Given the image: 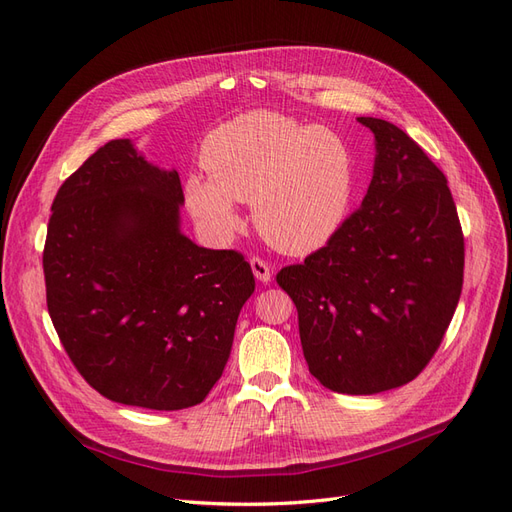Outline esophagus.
<instances>
[{"label": "esophagus", "mask_w": 512, "mask_h": 512, "mask_svg": "<svg viewBox=\"0 0 512 512\" xmlns=\"http://www.w3.org/2000/svg\"><path fill=\"white\" fill-rule=\"evenodd\" d=\"M250 265H252V271H254V275H256V280H258V282H262V284L271 282L273 271H271V267H269V262H265L262 258L254 256V258L250 260Z\"/></svg>", "instance_id": "34e87169"}]
</instances>
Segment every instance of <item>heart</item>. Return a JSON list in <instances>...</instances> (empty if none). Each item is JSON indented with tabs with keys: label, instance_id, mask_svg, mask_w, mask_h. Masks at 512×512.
<instances>
[{
	"label": "heart",
	"instance_id": "obj_1",
	"mask_svg": "<svg viewBox=\"0 0 512 512\" xmlns=\"http://www.w3.org/2000/svg\"><path fill=\"white\" fill-rule=\"evenodd\" d=\"M203 162L211 177L190 175L185 200L220 241L243 224L237 200L254 203L260 235L288 254L318 250L350 211L354 160L331 128H303L292 117L252 111L207 136Z\"/></svg>",
	"mask_w": 512,
	"mask_h": 512
}]
</instances>
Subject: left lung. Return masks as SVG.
I'll use <instances>...</instances> for the list:
<instances>
[{"mask_svg": "<svg viewBox=\"0 0 512 512\" xmlns=\"http://www.w3.org/2000/svg\"><path fill=\"white\" fill-rule=\"evenodd\" d=\"M374 132L361 207L301 265L277 273L322 386L374 395L414 380L440 348L463 286V232L442 170L393 123Z\"/></svg>", "mask_w": 512, "mask_h": 512, "instance_id": "obj_1", "label": "left lung"}]
</instances>
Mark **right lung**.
<instances>
[{"label":"right lung","instance_id":"right-lung-1","mask_svg":"<svg viewBox=\"0 0 512 512\" xmlns=\"http://www.w3.org/2000/svg\"><path fill=\"white\" fill-rule=\"evenodd\" d=\"M177 170L130 138L106 143L53 200L46 305L70 361L117 404L183 410L203 401L254 292L250 262L183 235Z\"/></svg>","mask_w":512,"mask_h":512}]
</instances>
